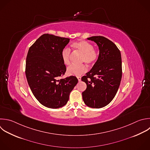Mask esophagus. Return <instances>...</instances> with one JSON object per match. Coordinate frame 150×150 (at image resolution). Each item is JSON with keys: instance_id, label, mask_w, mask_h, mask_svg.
<instances>
[{"instance_id": "1", "label": "esophagus", "mask_w": 150, "mask_h": 150, "mask_svg": "<svg viewBox=\"0 0 150 150\" xmlns=\"http://www.w3.org/2000/svg\"><path fill=\"white\" fill-rule=\"evenodd\" d=\"M77 79H78V80H79V81H81V77H80V76L77 77Z\"/></svg>"}]
</instances>
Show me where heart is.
Returning <instances> with one entry per match:
<instances>
[{"label":"heart","mask_w":150,"mask_h":150,"mask_svg":"<svg viewBox=\"0 0 150 150\" xmlns=\"http://www.w3.org/2000/svg\"><path fill=\"white\" fill-rule=\"evenodd\" d=\"M72 47L82 54L81 62H85L88 64H93L98 59V52L94 49L93 45L89 42L86 41L76 42L72 45ZM70 57V52L69 49H64L62 51L61 57L63 63L65 65L69 64ZM87 70V68L84 64H73L67 68L66 73L68 76H80L86 73Z\"/></svg>","instance_id":"b5f03b06"}]
</instances>
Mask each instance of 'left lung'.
I'll list each match as a JSON object with an SVG mask.
<instances>
[{"label": "left lung", "mask_w": 150, "mask_h": 150, "mask_svg": "<svg viewBox=\"0 0 150 150\" xmlns=\"http://www.w3.org/2000/svg\"><path fill=\"white\" fill-rule=\"evenodd\" d=\"M87 39L97 45L99 54L92 69L81 78L87 84L83 100L88 107L100 108L112 100L118 90L122 77L121 56L116 45L104 37Z\"/></svg>", "instance_id": "left-lung-1"}]
</instances>
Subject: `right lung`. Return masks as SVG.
Masks as SVG:
<instances>
[{
    "label": "right lung",
    "instance_id": "obj_1",
    "mask_svg": "<svg viewBox=\"0 0 150 150\" xmlns=\"http://www.w3.org/2000/svg\"><path fill=\"white\" fill-rule=\"evenodd\" d=\"M69 42L68 38L44 34L28 51L26 79L36 98L46 107L58 108L65 105L78 83L75 76L58 80L66 71L61 53Z\"/></svg>",
    "mask_w": 150,
    "mask_h": 150
}]
</instances>
